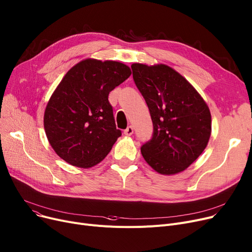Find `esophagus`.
<instances>
[{
  "label": "esophagus",
  "mask_w": 252,
  "mask_h": 252,
  "mask_svg": "<svg viewBox=\"0 0 252 252\" xmlns=\"http://www.w3.org/2000/svg\"><path fill=\"white\" fill-rule=\"evenodd\" d=\"M124 134H125L126 136H131V135L134 134V127L131 126H127V127L124 130Z\"/></svg>",
  "instance_id": "1"
}]
</instances>
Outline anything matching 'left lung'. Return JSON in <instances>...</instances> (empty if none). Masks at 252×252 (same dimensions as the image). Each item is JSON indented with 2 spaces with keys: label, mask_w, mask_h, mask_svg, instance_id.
I'll use <instances>...</instances> for the list:
<instances>
[{
  "label": "left lung",
  "mask_w": 252,
  "mask_h": 252,
  "mask_svg": "<svg viewBox=\"0 0 252 252\" xmlns=\"http://www.w3.org/2000/svg\"><path fill=\"white\" fill-rule=\"evenodd\" d=\"M135 84L150 111L153 137L141 152L158 174L187 169L206 148L211 134L208 106L196 89L165 64H131Z\"/></svg>",
  "instance_id": "left-lung-1"
}]
</instances>
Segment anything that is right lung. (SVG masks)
Masks as SVG:
<instances>
[{
    "label": "right lung",
    "instance_id": "add662e5",
    "mask_svg": "<svg viewBox=\"0 0 252 252\" xmlns=\"http://www.w3.org/2000/svg\"><path fill=\"white\" fill-rule=\"evenodd\" d=\"M130 74V68L122 62L93 58L66 72L44 113L48 141L64 161L90 168L107 156L122 136L108 95Z\"/></svg>",
    "mask_w": 252,
    "mask_h": 252
}]
</instances>
